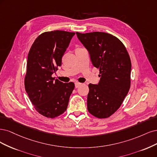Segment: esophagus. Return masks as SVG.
Wrapping results in <instances>:
<instances>
[{"instance_id": "esophagus-1", "label": "esophagus", "mask_w": 157, "mask_h": 157, "mask_svg": "<svg viewBox=\"0 0 157 157\" xmlns=\"http://www.w3.org/2000/svg\"><path fill=\"white\" fill-rule=\"evenodd\" d=\"M80 85H82V83H79V82H75V88L79 87Z\"/></svg>"}]
</instances>
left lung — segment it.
<instances>
[{"label": "left lung", "mask_w": 157, "mask_h": 157, "mask_svg": "<svg viewBox=\"0 0 157 157\" xmlns=\"http://www.w3.org/2000/svg\"><path fill=\"white\" fill-rule=\"evenodd\" d=\"M88 50L94 67L100 70L98 84L89 85L87 109L94 117L108 118L122 104L130 87L131 61L124 44L102 32L76 33Z\"/></svg>", "instance_id": "left-lung-1"}]
</instances>
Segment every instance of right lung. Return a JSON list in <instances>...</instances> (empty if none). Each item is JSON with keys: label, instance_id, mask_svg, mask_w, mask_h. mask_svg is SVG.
<instances>
[{"label": "right lung", "instance_id": "add662e5", "mask_svg": "<svg viewBox=\"0 0 157 157\" xmlns=\"http://www.w3.org/2000/svg\"><path fill=\"white\" fill-rule=\"evenodd\" d=\"M75 33L45 32L34 40L27 58L25 88L37 112L48 118L57 117L68 107L74 89L73 82L63 83L52 78Z\"/></svg>", "mask_w": 157, "mask_h": 157}]
</instances>
